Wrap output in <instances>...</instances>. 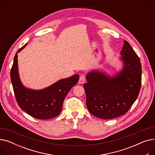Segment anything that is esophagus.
<instances>
[{
	"label": "esophagus",
	"mask_w": 155,
	"mask_h": 155,
	"mask_svg": "<svg viewBox=\"0 0 155 155\" xmlns=\"http://www.w3.org/2000/svg\"><path fill=\"white\" fill-rule=\"evenodd\" d=\"M85 76H84V75H81L80 76V78H79L78 83H79L80 84H84V83L85 82Z\"/></svg>",
	"instance_id": "1"
}]
</instances>
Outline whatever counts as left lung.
<instances>
[{"instance_id": "8db88e82", "label": "left lung", "mask_w": 155, "mask_h": 155, "mask_svg": "<svg viewBox=\"0 0 155 155\" xmlns=\"http://www.w3.org/2000/svg\"><path fill=\"white\" fill-rule=\"evenodd\" d=\"M120 55L124 66L116 75L110 77L95 70L86 76V105L95 117L110 119L124 114L139 95L142 74L139 57L126 41Z\"/></svg>"}]
</instances>
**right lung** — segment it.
I'll return each instance as SVG.
<instances>
[{
    "mask_svg": "<svg viewBox=\"0 0 155 155\" xmlns=\"http://www.w3.org/2000/svg\"><path fill=\"white\" fill-rule=\"evenodd\" d=\"M21 48L14 56L11 70V79L16 101L20 108L29 115L38 119H49L60 114L63 103L70 89L78 82L79 75L58 80L42 90H32L24 87L19 75L18 53L25 48Z\"/></svg>",
    "mask_w": 155,
    "mask_h": 155,
    "instance_id": "right-lung-1",
    "label": "right lung"
}]
</instances>
